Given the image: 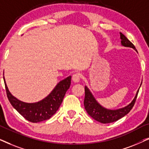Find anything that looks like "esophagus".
Wrapping results in <instances>:
<instances>
[{"mask_svg":"<svg viewBox=\"0 0 149 149\" xmlns=\"http://www.w3.org/2000/svg\"><path fill=\"white\" fill-rule=\"evenodd\" d=\"M81 78V74L80 73H75L72 75V81L74 83H79Z\"/></svg>","mask_w":149,"mask_h":149,"instance_id":"1","label":"esophagus"}]
</instances>
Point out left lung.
<instances>
[{
    "label": "left lung",
    "instance_id": "1",
    "mask_svg": "<svg viewBox=\"0 0 149 149\" xmlns=\"http://www.w3.org/2000/svg\"><path fill=\"white\" fill-rule=\"evenodd\" d=\"M120 38H121V44L122 46L126 47H130L136 49L135 46L127 39V37L120 32ZM140 85V87L141 86ZM140 87L138 88L137 92L136 93L135 97L129 104L125 107L121 108L115 110L108 109L103 107L97 101L93 96L92 93L91 92L88 87H85V99H84V107L86 110L87 113L89 116H91L95 121L100 122L102 123H113L117 120L123 117L127 114L130 113L132 108H133L134 104H135L136 97H137L138 91H139Z\"/></svg>",
    "mask_w": 149,
    "mask_h": 149
}]
</instances>
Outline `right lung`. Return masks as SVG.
Instances as JSON below:
<instances>
[{
  "label": "right lung",
  "mask_w": 149,
  "mask_h": 149,
  "mask_svg": "<svg viewBox=\"0 0 149 149\" xmlns=\"http://www.w3.org/2000/svg\"><path fill=\"white\" fill-rule=\"evenodd\" d=\"M3 79L7 97L10 103L20 115L32 123L45 121L50 119L56 113L71 83V76H69L60 81L45 98L36 102L28 103L14 97L8 89L5 77H3Z\"/></svg>",
  "instance_id": "add662e5"
}]
</instances>
